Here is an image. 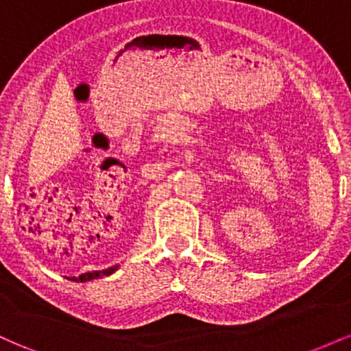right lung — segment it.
<instances>
[{
	"label": "right lung",
	"mask_w": 351,
	"mask_h": 351,
	"mask_svg": "<svg viewBox=\"0 0 351 351\" xmlns=\"http://www.w3.org/2000/svg\"><path fill=\"white\" fill-rule=\"evenodd\" d=\"M117 267H119V265H112V267L104 269V271H94V272L80 274L79 277H72V279H69V280H74V282H87V280H92V279H99V277L110 276V274H114V272L117 271Z\"/></svg>",
	"instance_id": "1"
}]
</instances>
